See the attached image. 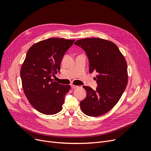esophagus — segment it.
I'll return each instance as SVG.
<instances>
[{
  "mask_svg": "<svg viewBox=\"0 0 151 151\" xmlns=\"http://www.w3.org/2000/svg\"><path fill=\"white\" fill-rule=\"evenodd\" d=\"M71 88L72 89H76V88H78V86H75V85H71Z\"/></svg>",
  "mask_w": 151,
  "mask_h": 151,
  "instance_id": "obj_1",
  "label": "esophagus"
}]
</instances>
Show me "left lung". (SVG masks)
Listing matches in <instances>:
<instances>
[{
  "label": "left lung",
  "instance_id": "8db88e82",
  "mask_svg": "<svg viewBox=\"0 0 151 151\" xmlns=\"http://www.w3.org/2000/svg\"><path fill=\"white\" fill-rule=\"evenodd\" d=\"M75 45L86 52L89 72L99 73L96 90L83 86L87 95L80 102V108L87 116H101L116 105L125 89L128 82L126 60L118 47L106 40L87 38L78 40Z\"/></svg>",
  "mask_w": 151,
  "mask_h": 151
}]
</instances>
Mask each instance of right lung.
<instances>
[{
  "instance_id": "add662e5",
  "label": "right lung",
  "mask_w": 151,
  "mask_h": 151,
  "mask_svg": "<svg viewBox=\"0 0 151 151\" xmlns=\"http://www.w3.org/2000/svg\"><path fill=\"white\" fill-rule=\"evenodd\" d=\"M75 40L50 38L32 46L22 63L20 75L22 88L31 105L40 113H59L70 86L54 81L64 54Z\"/></svg>"
}]
</instances>
